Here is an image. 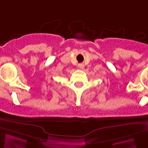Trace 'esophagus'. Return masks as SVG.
Masks as SVG:
<instances>
[{
  "mask_svg": "<svg viewBox=\"0 0 148 148\" xmlns=\"http://www.w3.org/2000/svg\"><path fill=\"white\" fill-rule=\"evenodd\" d=\"M79 67L80 68V69H83L84 65L83 64H79Z\"/></svg>",
  "mask_w": 148,
  "mask_h": 148,
  "instance_id": "1",
  "label": "esophagus"
}]
</instances>
